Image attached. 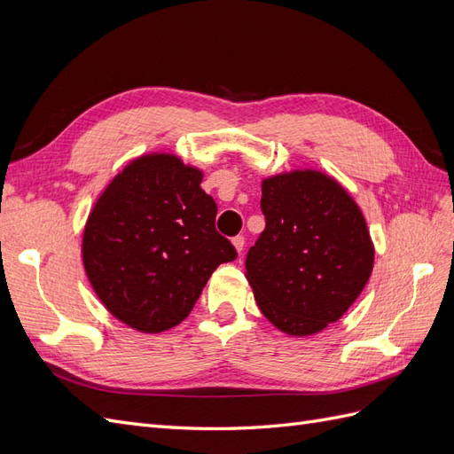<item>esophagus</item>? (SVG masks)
<instances>
[{"label":"esophagus","mask_w":454,"mask_h":454,"mask_svg":"<svg viewBox=\"0 0 454 454\" xmlns=\"http://www.w3.org/2000/svg\"><path fill=\"white\" fill-rule=\"evenodd\" d=\"M244 237L242 235H237L235 239H232V244H235V248H237V252L239 254H242V250H244Z\"/></svg>","instance_id":"1"}]
</instances>
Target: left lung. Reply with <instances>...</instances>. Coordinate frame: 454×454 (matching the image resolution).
Here are the masks:
<instances>
[{
	"label": "left lung",
	"instance_id": "left-lung-1",
	"mask_svg": "<svg viewBox=\"0 0 454 454\" xmlns=\"http://www.w3.org/2000/svg\"><path fill=\"white\" fill-rule=\"evenodd\" d=\"M265 229L246 255L257 305L287 335L337 322L373 270V244L358 204L325 174L305 170L261 185Z\"/></svg>",
	"mask_w": 454,
	"mask_h": 454
}]
</instances>
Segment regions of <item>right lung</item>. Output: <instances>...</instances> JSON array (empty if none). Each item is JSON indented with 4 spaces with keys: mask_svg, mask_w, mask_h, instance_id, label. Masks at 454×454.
<instances>
[{
    "mask_svg": "<svg viewBox=\"0 0 454 454\" xmlns=\"http://www.w3.org/2000/svg\"><path fill=\"white\" fill-rule=\"evenodd\" d=\"M202 172L174 155L136 159L107 185L83 235L87 277L115 318L145 333L180 324L217 265L237 259L215 231Z\"/></svg>",
    "mask_w": 454,
    "mask_h": 454,
    "instance_id": "1",
    "label": "right lung"
}]
</instances>
